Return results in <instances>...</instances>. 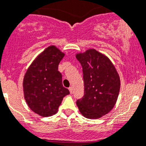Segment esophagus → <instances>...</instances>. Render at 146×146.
Here are the masks:
<instances>
[{"mask_svg":"<svg viewBox=\"0 0 146 146\" xmlns=\"http://www.w3.org/2000/svg\"><path fill=\"white\" fill-rule=\"evenodd\" d=\"M69 91H70V94H72V93H73V88L72 87V86H70V87L69 88Z\"/></svg>","mask_w":146,"mask_h":146,"instance_id":"34e87169","label":"esophagus"}]
</instances>
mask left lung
<instances>
[{"instance_id":"8db88e82","label":"left lung","mask_w":146,"mask_h":146,"mask_svg":"<svg viewBox=\"0 0 146 146\" xmlns=\"http://www.w3.org/2000/svg\"><path fill=\"white\" fill-rule=\"evenodd\" d=\"M76 57L83 69L84 95L76 102L84 117L100 119L113 109L120 91V78L111 60L94 48H89Z\"/></svg>"}]
</instances>
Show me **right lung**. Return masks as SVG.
<instances>
[{
  "instance_id": "add662e5",
  "label": "right lung",
  "mask_w": 146,
  "mask_h": 146,
  "mask_svg": "<svg viewBox=\"0 0 146 146\" xmlns=\"http://www.w3.org/2000/svg\"><path fill=\"white\" fill-rule=\"evenodd\" d=\"M64 56L57 46H49L35 57L24 76L25 100L34 113L43 117L56 113L64 97L70 94L62 86L58 70Z\"/></svg>"
}]
</instances>
